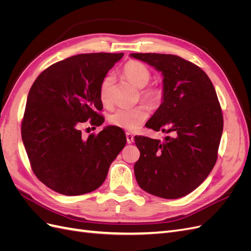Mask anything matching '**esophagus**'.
Returning a JSON list of instances; mask_svg holds the SVG:
<instances>
[{
	"instance_id": "obj_1",
	"label": "esophagus",
	"mask_w": 251,
	"mask_h": 251,
	"mask_svg": "<svg viewBox=\"0 0 251 251\" xmlns=\"http://www.w3.org/2000/svg\"><path fill=\"white\" fill-rule=\"evenodd\" d=\"M126 142L130 144V143H132L133 141H134V136L131 134V133H126Z\"/></svg>"
}]
</instances>
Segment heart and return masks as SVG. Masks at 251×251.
Masks as SVG:
<instances>
[{
  "mask_svg": "<svg viewBox=\"0 0 251 251\" xmlns=\"http://www.w3.org/2000/svg\"><path fill=\"white\" fill-rule=\"evenodd\" d=\"M125 76L133 82L136 87L142 88L140 91L141 100L150 108L156 109L162 102L164 90L160 86H147L151 78V73L149 68L138 62L130 60L124 66ZM114 79L111 74L105 75L100 86V100L103 105H109L112 102V88ZM149 118V110L146 105L140 104L135 108H123L114 112L110 117V123L124 128L126 131H136Z\"/></svg>",
  "mask_w": 251,
  "mask_h": 251,
  "instance_id": "1",
  "label": "heart"
}]
</instances>
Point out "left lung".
I'll return each instance as SVG.
<instances>
[{
  "instance_id": "8db88e82",
  "label": "left lung",
  "mask_w": 251,
  "mask_h": 251,
  "mask_svg": "<svg viewBox=\"0 0 251 251\" xmlns=\"http://www.w3.org/2000/svg\"><path fill=\"white\" fill-rule=\"evenodd\" d=\"M163 75L164 96L147 123L171 134L165 140L135 136L140 157L134 165L139 186L164 199L192 193L207 178L218 158L223 115L211 80L200 67L173 54L132 53Z\"/></svg>"
}]
</instances>
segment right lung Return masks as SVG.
<instances>
[{
  "instance_id": "obj_1",
  "label": "right lung",
  "mask_w": 251,
  "mask_h": 251,
  "mask_svg": "<svg viewBox=\"0 0 251 251\" xmlns=\"http://www.w3.org/2000/svg\"><path fill=\"white\" fill-rule=\"evenodd\" d=\"M124 53H87L60 60L34 80L22 120V139L35 176L52 191L77 196L100 187L126 143L118 126L81 137V123L100 126V86Z\"/></svg>"
}]
</instances>
